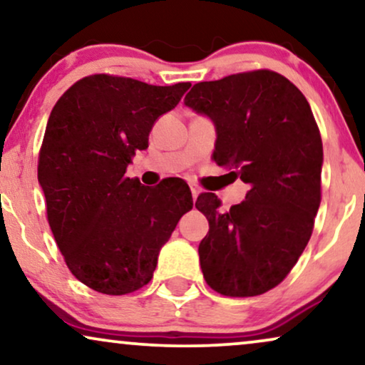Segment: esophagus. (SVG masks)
<instances>
[{
	"mask_svg": "<svg viewBox=\"0 0 365 365\" xmlns=\"http://www.w3.org/2000/svg\"><path fill=\"white\" fill-rule=\"evenodd\" d=\"M191 194H192V201H196L197 196H199V189H197V187H192V186H191Z\"/></svg>",
	"mask_w": 365,
	"mask_h": 365,
	"instance_id": "esophagus-1",
	"label": "esophagus"
}]
</instances>
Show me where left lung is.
<instances>
[{
	"instance_id": "left-lung-1",
	"label": "left lung",
	"mask_w": 365,
	"mask_h": 365,
	"mask_svg": "<svg viewBox=\"0 0 365 365\" xmlns=\"http://www.w3.org/2000/svg\"><path fill=\"white\" fill-rule=\"evenodd\" d=\"M184 104L214 123L217 166L249 186L227 212L216 194L197 197L209 221L197 249L204 279L222 296H259L291 272L321 204L324 153L311 106L267 69L194 84Z\"/></svg>"
}]
</instances>
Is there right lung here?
Masks as SVG:
<instances>
[{"mask_svg":"<svg viewBox=\"0 0 365 365\" xmlns=\"http://www.w3.org/2000/svg\"><path fill=\"white\" fill-rule=\"evenodd\" d=\"M189 88L93 74L49 114L38 164L48 222L69 271L94 291L123 296L146 286L161 247L192 209L179 179L149 187L126 178L154 123Z\"/></svg>","mask_w":365,"mask_h":365,"instance_id":"add662e5","label":"right lung"}]
</instances>
